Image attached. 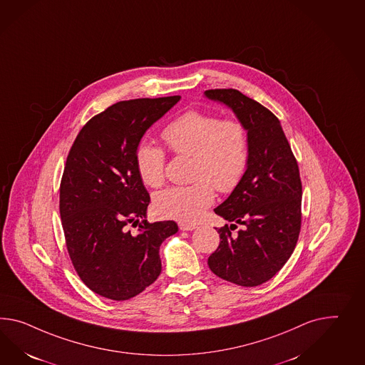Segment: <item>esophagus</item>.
<instances>
[{
    "label": "esophagus",
    "mask_w": 365,
    "mask_h": 365,
    "mask_svg": "<svg viewBox=\"0 0 365 365\" xmlns=\"http://www.w3.org/2000/svg\"><path fill=\"white\" fill-rule=\"evenodd\" d=\"M178 227H180V230H187V232H190V230H195L197 226L196 225L184 224V222H180V224H178Z\"/></svg>",
    "instance_id": "obj_1"
}]
</instances>
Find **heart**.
<instances>
[{"instance_id":"obj_1","label":"heart","mask_w":365,"mask_h":365,"mask_svg":"<svg viewBox=\"0 0 365 365\" xmlns=\"http://www.w3.org/2000/svg\"><path fill=\"white\" fill-rule=\"evenodd\" d=\"M169 150L190 156L189 185L159 192L153 206L158 215L184 224L197 222L215 201V190L233 192L241 184L250 161V140L246 125L238 119H221L215 113L187 111L161 132ZM135 164L141 181L158 187L165 180L167 152L143 141L135 150Z\"/></svg>"}]
</instances>
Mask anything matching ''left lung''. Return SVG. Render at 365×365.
Listing matches in <instances>:
<instances>
[{
    "instance_id": "left-lung-1",
    "label": "left lung",
    "mask_w": 365,
    "mask_h": 365,
    "mask_svg": "<svg viewBox=\"0 0 365 365\" xmlns=\"http://www.w3.org/2000/svg\"><path fill=\"white\" fill-rule=\"evenodd\" d=\"M206 98L230 107L246 125L249 168L241 184L215 209L230 226L217 229L220 246L209 258L217 277L243 287L271 279L289 261L299 238L302 181L297 159L278 118L234 88L205 91ZM241 224L243 229L231 230Z\"/></svg>"
}]
</instances>
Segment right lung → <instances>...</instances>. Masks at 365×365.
<instances>
[{"label":"right lung","mask_w":365,"mask_h":365,"mask_svg":"<svg viewBox=\"0 0 365 365\" xmlns=\"http://www.w3.org/2000/svg\"><path fill=\"white\" fill-rule=\"evenodd\" d=\"M180 98L110 106L84 124L66 160L59 187L66 247L84 284L107 299H131L156 281L160 245L178 233L175 221L145 220L150 197L136 170L135 150ZM130 223L139 224L136 234L128 230Z\"/></svg>","instance_id":"obj_1"}]
</instances>
